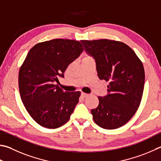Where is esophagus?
I'll return each instance as SVG.
<instances>
[{
	"instance_id": "1",
	"label": "esophagus",
	"mask_w": 161,
	"mask_h": 161,
	"mask_svg": "<svg viewBox=\"0 0 161 161\" xmlns=\"http://www.w3.org/2000/svg\"><path fill=\"white\" fill-rule=\"evenodd\" d=\"M89 96V93H84V92H81V96L83 98H86V97H88Z\"/></svg>"
}]
</instances>
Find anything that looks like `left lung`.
<instances>
[{"label": "left lung", "instance_id": "1", "mask_svg": "<svg viewBox=\"0 0 161 161\" xmlns=\"http://www.w3.org/2000/svg\"><path fill=\"white\" fill-rule=\"evenodd\" d=\"M81 42L86 53L95 60L99 79L109 81L108 94L98 96V107L91 110L93 120L106 130L123 126L141 103L145 81L142 63L122 42L108 39Z\"/></svg>", "mask_w": 161, "mask_h": 161}]
</instances>
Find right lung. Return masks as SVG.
I'll return each mask as SVG.
<instances>
[{
	"label": "right lung",
	"mask_w": 161,
	"mask_h": 161,
	"mask_svg": "<svg viewBox=\"0 0 161 161\" xmlns=\"http://www.w3.org/2000/svg\"><path fill=\"white\" fill-rule=\"evenodd\" d=\"M84 50L78 41L56 39L32 47L19 72L22 101L41 126L55 129L65 124L78 103L80 92H65L55 85Z\"/></svg>",
	"instance_id": "obj_1"
}]
</instances>
